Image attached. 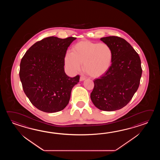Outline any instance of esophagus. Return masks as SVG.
Wrapping results in <instances>:
<instances>
[{"instance_id": "obj_1", "label": "esophagus", "mask_w": 160, "mask_h": 160, "mask_svg": "<svg viewBox=\"0 0 160 160\" xmlns=\"http://www.w3.org/2000/svg\"><path fill=\"white\" fill-rule=\"evenodd\" d=\"M85 79H86V77H83V76H81V77H80V81H85Z\"/></svg>"}]
</instances>
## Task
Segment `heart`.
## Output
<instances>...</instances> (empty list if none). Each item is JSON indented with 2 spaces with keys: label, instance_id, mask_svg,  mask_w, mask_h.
<instances>
[{
  "label": "heart",
  "instance_id": "1",
  "mask_svg": "<svg viewBox=\"0 0 160 160\" xmlns=\"http://www.w3.org/2000/svg\"><path fill=\"white\" fill-rule=\"evenodd\" d=\"M112 59L113 51L109 44L83 41L75 44L72 51H67L65 65L69 72L75 74L83 63L84 70L88 74L98 77L108 72Z\"/></svg>",
  "mask_w": 160,
  "mask_h": 160
}]
</instances>
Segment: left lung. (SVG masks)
Returning a JSON list of instances; mask_svg holds the SVG:
<instances>
[{
	"mask_svg": "<svg viewBox=\"0 0 160 160\" xmlns=\"http://www.w3.org/2000/svg\"><path fill=\"white\" fill-rule=\"evenodd\" d=\"M100 40L112 48L113 59L108 72L94 80L90 98L99 110L115 111L125 106L139 87L142 72L141 59L124 39L110 36Z\"/></svg>",
	"mask_w": 160,
	"mask_h": 160,
	"instance_id": "1",
	"label": "left lung"
}]
</instances>
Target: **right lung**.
<instances>
[{
  "label": "right lung",
  "mask_w": 160,
  "mask_h": 160,
  "mask_svg": "<svg viewBox=\"0 0 160 160\" xmlns=\"http://www.w3.org/2000/svg\"><path fill=\"white\" fill-rule=\"evenodd\" d=\"M77 38L50 37L37 42L25 53L19 77L24 93L37 109L46 112L61 111L68 105L79 76L70 78L64 69L68 48Z\"/></svg>",
  "instance_id": "1"
}]
</instances>
